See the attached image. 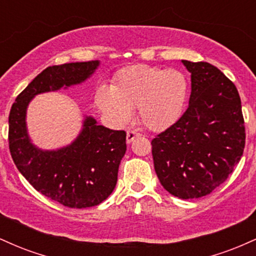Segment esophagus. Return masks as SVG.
Returning <instances> with one entry per match:
<instances>
[{"mask_svg":"<svg viewBox=\"0 0 256 256\" xmlns=\"http://www.w3.org/2000/svg\"><path fill=\"white\" fill-rule=\"evenodd\" d=\"M137 136H140V134H138V132H136V131H128V134H126V142L131 143L132 140H134Z\"/></svg>","mask_w":256,"mask_h":256,"instance_id":"obj_1","label":"esophagus"}]
</instances>
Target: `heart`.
Here are the masks:
<instances>
[{
	"label": "heart",
	"mask_w": 256,
	"mask_h": 256,
	"mask_svg": "<svg viewBox=\"0 0 256 256\" xmlns=\"http://www.w3.org/2000/svg\"><path fill=\"white\" fill-rule=\"evenodd\" d=\"M188 96L189 80L183 72L136 64L119 72L112 89L100 88L95 101L116 124L128 122L131 110H138L146 128L160 131L177 122Z\"/></svg>",
	"instance_id": "obj_1"
}]
</instances>
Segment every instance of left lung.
<instances>
[{
    "label": "left lung",
    "instance_id": "left-lung-1",
    "mask_svg": "<svg viewBox=\"0 0 256 256\" xmlns=\"http://www.w3.org/2000/svg\"><path fill=\"white\" fill-rule=\"evenodd\" d=\"M192 73L189 107L152 140L161 185L179 198L208 195L228 179L246 144L237 88L213 64L182 60Z\"/></svg>",
    "mask_w": 256,
    "mask_h": 256
}]
</instances>
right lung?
<instances>
[{
  "label": "right lung",
  "instance_id": "1",
  "mask_svg": "<svg viewBox=\"0 0 256 256\" xmlns=\"http://www.w3.org/2000/svg\"><path fill=\"white\" fill-rule=\"evenodd\" d=\"M98 64L95 60L46 67L10 108L8 140L16 168L37 192L70 208L98 206L113 192L126 152V132L110 130L85 116L83 128L71 144L42 150L28 137L26 110L38 94L83 83Z\"/></svg>",
  "mask_w": 256,
  "mask_h": 256
}]
</instances>
